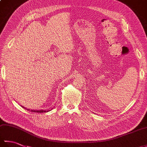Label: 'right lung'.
Listing matches in <instances>:
<instances>
[{"mask_svg":"<svg viewBox=\"0 0 147 147\" xmlns=\"http://www.w3.org/2000/svg\"><path fill=\"white\" fill-rule=\"evenodd\" d=\"M22 107H23V106H22ZM23 108H24V107H23ZM24 109H26V108H24ZM32 112L33 111L34 112H38V113H43V112H48V111H43V110H41V111H32Z\"/></svg>","mask_w":147,"mask_h":147,"instance_id":"obj_1","label":"right lung"}]
</instances>
